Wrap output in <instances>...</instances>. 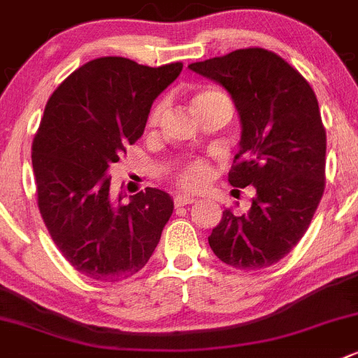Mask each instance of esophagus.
I'll return each instance as SVG.
<instances>
[{
    "label": "esophagus",
    "instance_id": "34e87169",
    "mask_svg": "<svg viewBox=\"0 0 358 358\" xmlns=\"http://www.w3.org/2000/svg\"><path fill=\"white\" fill-rule=\"evenodd\" d=\"M195 202V199L193 196H186V195H177L176 199H173V203H176V207H182V206H189V203Z\"/></svg>",
    "mask_w": 358,
    "mask_h": 358
}]
</instances>
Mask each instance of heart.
<instances>
[{
  "label": "heart",
  "instance_id": "heart-1",
  "mask_svg": "<svg viewBox=\"0 0 358 358\" xmlns=\"http://www.w3.org/2000/svg\"><path fill=\"white\" fill-rule=\"evenodd\" d=\"M221 94H223L221 91L209 90V87L196 90L195 93L192 94V108L195 110L196 107H202L207 101L214 100V98L221 96ZM162 103H156L155 107L149 110L148 121H145V124H148L149 128L158 124L159 117H162ZM210 177H213V169H210L209 163L202 162V159H192V162L182 163V165L176 170V173H173V181H176L177 188L182 189V192H199V189H202L203 186L210 181Z\"/></svg>",
  "mask_w": 358,
  "mask_h": 358
}]
</instances>
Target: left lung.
<instances>
[{"mask_svg": "<svg viewBox=\"0 0 358 358\" xmlns=\"http://www.w3.org/2000/svg\"><path fill=\"white\" fill-rule=\"evenodd\" d=\"M188 68L232 96L243 135L228 182L257 192L246 214L223 210L210 250L241 271L271 267L297 246L325 189L327 135L315 91L283 57L260 47Z\"/></svg>", "mask_w": 358, "mask_h": 358, "instance_id": "8db88e82", "label": "left lung"}]
</instances>
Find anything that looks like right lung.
Wrapping results in <instances>:
<instances>
[{
  "label": "right lung",
  "mask_w": 358,
  "mask_h": 358,
  "mask_svg": "<svg viewBox=\"0 0 358 358\" xmlns=\"http://www.w3.org/2000/svg\"><path fill=\"white\" fill-rule=\"evenodd\" d=\"M182 63L151 68L98 57L50 94L31 145L40 214L68 264L93 281L137 274L172 216L169 193L145 188L122 203L107 170L144 134L152 101Z\"/></svg>",
  "instance_id": "add662e5"
}]
</instances>
